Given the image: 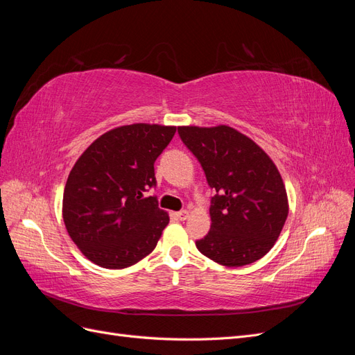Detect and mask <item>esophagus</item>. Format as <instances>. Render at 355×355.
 Masks as SVG:
<instances>
[{
	"instance_id": "1",
	"label": "esophagus",
	"mask_w": 355,
	"mask_h": 355,
	"mask_svg": "<svg viewBox=\"0 0 355 355\" xmlns=\"http://www.w3.org/2000/svg\"><path fill=\"white\" fill-rule=\"evenodd\" d=\"M188 216H189V211L188 210H180V211L176 213V218L179 220H185V219H188Z\"/></svg>"
}]
</instances>
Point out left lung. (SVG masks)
<instances>
[{
	"label": "left lung",
	"mask_w": 355,
	"mask_h": 355,
	"mask_svg": "<svg viewBox=\"0 0 355 355\" xmlns=\"http://www.w3.org/2000/svg\"><path fill=\"white\" fill-rule=\"evenodd\" d=\"M178 133L216 191L210 231L196 241L197 249L225 266L259 261L272 249L288 214L280 171L261 146L232 127L187 125Z\"/></svg>",
	"instance_id": "8db88e82"
}]
</instances>
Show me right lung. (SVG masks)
Listing matches in <instances>:
<instances>
[{
	"instance_id": "obj_1",
	"label": "right lung",
	"mask_w": 355,
	"mask_h": 355,
	"mask_svg": "<svg viewBox=\"0 0 355 355\" xmlns=\"http://www.w3.org/2000/svg\"><path fill=\"white\" fill-rule=\"evenodd\" d=\"M176 127L130 124L106 132L77 159L63 191V222L93 263L123 270L151 253L168 214L157 197L154 163Z\"/></svg>"
}]
</instances>
